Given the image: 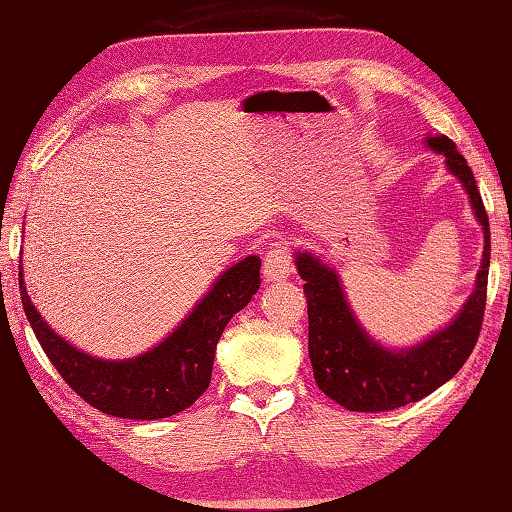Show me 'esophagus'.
I'll use <instances>...</instances> for the list:
<instances>
[{
  "mask_svg": "<svg viewBox=\"0 0 512 512\" xmlns=\"http://www.w3.org/2000/svg\"><path fill=\"white\" fill-rule=\"evenodd\" d=\"M290 273H293L290 248L286 242H275L264 257V277L268 282H279V279H288Z\"/></svg>",
  "mask_w": 512,
  "mask_h": 512,
  "instance_id": "34e87169",
  "label": "esophagus"
}]
</instances>
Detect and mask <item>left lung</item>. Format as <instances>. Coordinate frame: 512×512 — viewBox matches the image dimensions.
<instances>
[{"label":"left lung","mask_w":512,"mask_h":512,"mask_svg":"<svg viewBox=\"0 0 512 512\" xmlns=\"http://www.w3.org/2000/svg\"><path fill=\"white\" fill-rule=\"evenodd\" d=\"M428 146L446 157L448 170L464 184L479 224L484 226V259L475 293L453 324L419 346L388 350L375 344L357 324L333 268L310 253H299L295 262L299 277L306 282L308 355L315 382L333 402L355 413H382L424 399L459 373L482 330L490 266L486 208L473 170L459 155L453 139L428 137Z\"/></svg>","instance_id":"8db88e82"}]
</instances>
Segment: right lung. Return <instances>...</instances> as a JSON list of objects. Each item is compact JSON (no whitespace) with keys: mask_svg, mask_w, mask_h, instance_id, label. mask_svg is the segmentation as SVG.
Returning <instances> with one entry per match:
<instances>
[{"mask_svg":"<svg viewBox=\"0 0 512 512\" xmlns=\"http://www.w3.org/2000/svg\"><path fill=\"white\" fill-rule=\"evenodd\" d=\"M259 257L228 268L184 324L148 353L104 362L64 342L30 304L19 268V295L37 342L64 382L93 408L122 419H162L193 406L213 375L215 348L226 324L253 297L262 279Z\"/></svg>","mask_w":512,"mask_h":512,"instance_id":"obj_1","label":"right lung"}]
</instances>
